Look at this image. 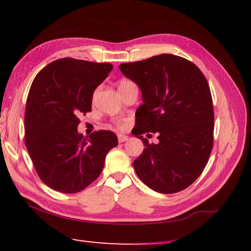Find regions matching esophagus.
<instances>
[{"label": "esophagus", "instance_id": "1", "mask_svg": "<svg viewBox=\"0 0 251 251\" xmlns=\"http://www.w3.org/2000/svg\"><path fill=\"white\" fill-rule=\"evenodd\" d=\"M127 140H129V136L124 135V134H119V135H118V141H119V143H125V142H126Z\"/></svg>", "mask_w": 251, "mask_h": 251}]
</instances>
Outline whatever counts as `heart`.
Here are the masks:
<instances>
[{
	"mask_svg": "<svg viewBox=\"0 0 251 251\" xmlns=\"http://www.w3.org/2000/svg\"><path fill=\"white\" fill-rule=\"evenodd\" d=\"M132 84H134V83H133L131 80H129V79H121L119 81V83H118V88H119V90H121V89H125V88H126V86H130ZM96 92L97 91L94 92V96L96 95ZM116 125H117V126H119V127H125L126 126V125L124 124V122H121V121H117Z\"/></svg>",
	"mask_w": 251,
	"mask_h": 251,
	"instance_id": "heart-1",
	"label": "heart"
}]
</instances>
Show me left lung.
I'll use <instances>...</instances> for the list:
<instances>
[{
  "instance_id": "1",
  "label": "left lung",
  "mask_w": 251,
  "mask_h": 251,
  "mask_svg": "<svg viewBox=\"0 0 251 251\" xmlns=\"http://www.w3.org/2000/svg\"><path fill=\"white\" fill-rule=\"evenodd\" d=\"M141 88L135 135L145 148L133 161L137 176L158 193L185 190L201 175L213 147L214 112L210 88L197 66L161 54L119 66ZM157 132L158 145L141 134Z\"/></svg>"
}]
</instances>
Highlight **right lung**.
Instances as JSON below:
<instances>
[{"label":"right lung","mask_w":251,"mask_h":251,"mask_svg":"<svg viewBox=\"0 0 251 251\" xmlns=\"http://www.w3.org/2000/svg\"><path fill=\"white\" fill-rule=\"evenodd\" d=\"M112 69L109 63L65 57L35 75L25 112V143L43 183L60 193H78L101 173L114 132L89 136L76 131L78 116L91 111L94 90Z\"/></svg>","instance_id":"obj_1"}]
</instances>
